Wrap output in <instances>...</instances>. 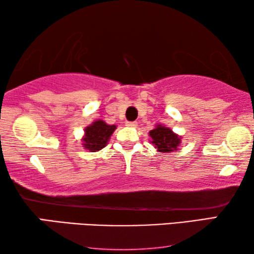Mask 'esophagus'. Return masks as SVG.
<instances>
[{"instance_id": "esophagus-1", "label": "esophagus", "mask_w": 254, "mask_h": 254, "mask_svg": "<svg viewBox=\"0 0 254 254\" xmlns=\"http://www.w3.org/2000/svg\"><path fill=\"white\" fill-rule=\"evenodd\" d=\"M127 126L131 127H136V122H127Z\"/></svg>"}]
</instances>
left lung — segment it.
I'll return each mask as SVG.
<instances>
[{"label":"left lung","mask_w":254,"mask_h":254,"mask_svg":"<svg viewBox=\"0 0 254 254\" xmlns=\"http://www.w3.org/2000/svg\"><path fill=\"white\" fill-rule=\"evenodd\" d=\"M149 135L151 136L150 143H152L159 152L168 153L176 151L182 143V136L176 134L170 127L162 124H157L156 127L149 132Z\"/></svg>","instance_id":"1"}]
</instances>
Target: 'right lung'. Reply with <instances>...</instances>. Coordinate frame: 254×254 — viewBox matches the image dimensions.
<instances>
[{"instance_id": "1", "label": "right lung", "mask_w": 254, "mask_h": 254, "mask_svg": "<svg viewBox=\"0 0 254 254\" xmlns=\"http://www.w3.org/2000/svg\"><path fill=\"white\" fill-rule=\"evenodd\" d=\"M117 126H109L103 120H96L91 126L85 127V133L81 142L83 147L91 152H96L105 147Z\"/></svg>"}]
</instances>
